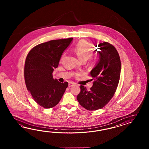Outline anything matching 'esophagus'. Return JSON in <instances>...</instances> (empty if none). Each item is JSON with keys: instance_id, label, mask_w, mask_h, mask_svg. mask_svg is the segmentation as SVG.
<instances>
[{"instance_id": "esophagus-1", "label": "esophagus", "mask_w": 149, "mask_h": 149, "mask_svg": "<svg viewBox=\"0 0 149 149\" xmlns=\"http://www.w3.org/2000/svg\"><path fill=\"white\" fill-rule=\"evenodd\" d=\"M74 85V83H73V82H70L69 83V87H71V86H73Z\"/></svg>"}]
</instances>
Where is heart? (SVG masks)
Listing matches in <instances>:
<instances>
[{
  "mask_svg": "<svg viewBox=\"0 0 149 149\" xmlns=\"http://www.w3.org/2000/svg\"><path fill=\"white\" fill-rule=\"evenodd\" d=\"M73 51L78 57L83 61H86L92 55L93 48L91 45L87 41L82 40L78 42L74 48ZM80 73H77L76 76H79Z\"/></svg>",
  "mask_w": 149,
  "mask_h": 149,
  "instance_id": "b5f03b06",
  "label": "heart"
}]
</instances>
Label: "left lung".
<instances>
[{
  "instance_id": "obj_1",
  "label": "left lung",
  "mask_w": 149,
  "mask_h": 149,
  "mask_svg": "<svg viewBox=\"0 0 149 149\" xmlns=\"http://www.w3.org/2000/svg\"><path fill=\"white\" fill-rule=\"evenodd\" d=\"M98 47L99 60L91 71L94 79L93 86L88 91L80 86L77 98L79 104L89 111L100 109L108 104L116 92L120 76V58L116 48L107 42L98 45Z\"/></svg>"
}]
</instances>
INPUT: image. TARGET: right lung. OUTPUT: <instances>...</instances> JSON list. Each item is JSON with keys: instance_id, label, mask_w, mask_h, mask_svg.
<instances>
[{"instance_id": "1", "label": "right lung", "mask_w": 149, "mask_h": 149, "mask_svg": "<svg viewBox=\"0 0 149 149\" xmlns=\"http://www.w3.org/2000/svg\"><path fill=\"white\" fill-rule=\"evenodd\" d=\"M72 39L53 40L38 45L26 56L24 71L25 85L33 100L43 108L56 105L68 86V82L61 83L53 79L52 73Z\"/></svg>"}]
</instances>
